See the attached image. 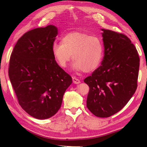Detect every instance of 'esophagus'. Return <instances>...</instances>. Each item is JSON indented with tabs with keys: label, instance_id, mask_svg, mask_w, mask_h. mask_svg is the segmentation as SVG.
<instances>
[{
	"label": "esophagus",
	"instance_id": "1",
	"mask_svg": "<svg viewBox=\"0 0 147 147\" xmlns=\"http://www.w3.org/2000/svg\"><path fill=\"white\" fill-rule=\"evenodd\" d=\"M73 83L75 84H78L80 83V80L78 79V78H76V77H73Z\"/></svg>",
	"mask_w": 147,
	"mask_h": 147
}]
</instances>
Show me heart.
<instances>
[{"label": "heart", "instance_id": "b5f03b06", "mask_svg": "<svg viewBox=\"0 0 147 147\" xmlns=\"http://www.w3.org/2000/svg\"><path fill=\"white\" fill-rule=\"evenodd\" d=\"M51 51L54 60L60 67H66L73 55L74 70L90 73L100 65L103 45L97 36L74 32L64 36L61 43L54 42Z\"/></svg>", "mask_w": 147, "mask_h": 147}]
</instances>
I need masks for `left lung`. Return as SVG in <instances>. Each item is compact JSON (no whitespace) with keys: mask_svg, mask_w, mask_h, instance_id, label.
Returning a JSON list of instances; mask_svg holds the SVG:
<instances>
[{"mask_svg":"<svg viewBox=\"0 0 147 147\" xmlns=\"http://www.w3.org/2000/svg\"><path fill=\"white\" fill-rule=\"evenodd\" d=\"M104 56L101 65L84 82L89 87L87 107L98 117H108L128 103L137 89L139 58L130 39L102 28Z\"/></svg>","mask_w":147,"mask_h":147,"instance_id":"1","label":"left lung"}]
</instances>
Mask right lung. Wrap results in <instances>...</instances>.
Masks as SVG:
<instances>
[{"label":"right lung","instance_id":"add662e5","mask_svg":"<svg viewBox=\"0 0 147 147\" xmlns=\"http://www.w3.org/2000/svg\"><path fill=\"white\" fill-rule=\"evenodd\" d=\"M58 35L54 25L27 32L17 41L10 57L8 74L21 108L38 119L58 112L71 76L54 60L52 45Z\"/></svg>","mask_w":147,"mask_h":147}]
</instances>
